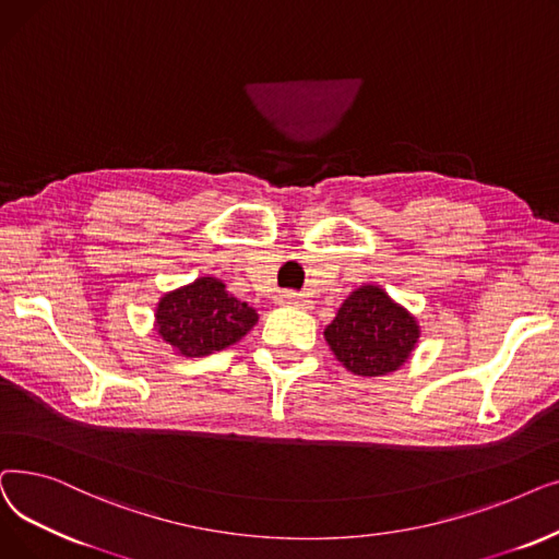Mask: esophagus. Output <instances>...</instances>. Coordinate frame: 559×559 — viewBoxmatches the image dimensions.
<instances>
[{"label":"esophagus","mask_w":559,"mask_h":559,"mask_svg":"<svg viewBox=\"0 0 559 559\" xmlns=\"http://www.w3.org/2000/svg\"><path fill=\"white\" fill-rule=\"evenodd\" d=\"M277 302L284 305V307H296V309H311L313 302L302 296V294H296V290H282V294L277 296Z\"/></svg>","instance_id":"1"}]
</instances>
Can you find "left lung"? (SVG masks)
Returning a JSON list of instances; mask_svg holds the SVG:
<instances>
[{
    "label": "left lung",
    "mask_w": 559,
    "mask_h": 559,
    "mask_svg": "<svg viewBox=\"0 0 559 559\" xmlns=\"http://www.w3.org/2000/svg\"><path fill=\"white\" fill-rule=\"evenodd\" d=\"M334 357L361 378H380L401 368L414 353L420 328L416 318L386 294L364 284L343 300L323 332Z\"/></svg>",
    "instance_id": "obj_1"
}]
</instances>
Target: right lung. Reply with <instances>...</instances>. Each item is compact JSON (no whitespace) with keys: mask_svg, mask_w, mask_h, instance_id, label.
<instances>
[{"mask_svg":"<svg viewBox=\"0 0 559 559\" xmlns=\"http://www.w3.org/2000/svg\"><path fill=\"white\" fill-rule=\"evenodd\" d=\"M257 321V309L234 298L223 280L198 277L158 300L154 332L175 355L206 357L241 341Z\"/></svg>","mask_w":559,"mask_h":559,"instance_id":"obj_1","label":"right lung"}]
</instances>
